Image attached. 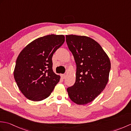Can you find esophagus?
<instances>
[{
    "instance_id": "obj_1",
    "label": "esophagus",
    "mask_w": 131,
    "mask_h": 131,
    "mask_svg": "<svg viewBox=\"0 0 131 131\" xmlns=\"http://www.w3.org/2000/svg\"><path fill=\"white\" fill-rule=\"evenodd\" d=\"M61 77H62L63 79H65V78L66 77V75L65 74H62V75H61Z\"/></svg>"
}]
</instances>
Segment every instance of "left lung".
Wrapping results in <instances>:
<instances>
[{
    "label": "left lung",
    "instance_id": "obj_1",
    "mask_svg": "<svg viewBox=\"0 0 131 131\" xmlns=\"http://www.w3.org/2000/svg\"><path fill=\"white\" fill-rule=\"evenodd\" d=\"M66 41L77 65L74 84L67 88L69 96L78 105L95 99L108 80L111 63L101 46L90 37L66 35Z\"/></svg>",
    "mask_w": 131,
    "mask_h": 131
}]
</instances>
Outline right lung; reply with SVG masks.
<instances>
[{
	"instance_id": "obj_1",
	"label": "right lung",
	"mask_w": 131,
	"mask_h": 131,
	"mask_svg": "<svg viewBox=\"0 0 131 131\" xmlns=\"http://www.w3.org/2000/svg\"><path fill=\"white\" fill-rule=\"evenodd\" d=\"M63 35H48L36 39L22 50L17 58L14 78L27 99L39 101L50 96L59 82L52 70V58L63 44Z\"/></svg>"
}]
</instances>
